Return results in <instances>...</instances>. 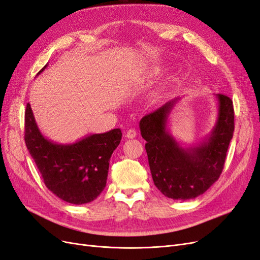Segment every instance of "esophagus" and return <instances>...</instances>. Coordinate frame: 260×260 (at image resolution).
<instances>
[{
  "label": "esophagus",
  "instance_id": "obj_1",
  "mask_svg": "<svg viewBox=\"0 0 260 260\" xmlns=\"http://www.w3.org/2000/svg\"><path fill=\"white\" fill-rule=\"evenodd\" d=\"M125 137L128 139H135L137 137V131L135 129H129L125 133Z\"/></svg>",
  "mask_w": 260,
  "mask_h": 260
}]
</instances>
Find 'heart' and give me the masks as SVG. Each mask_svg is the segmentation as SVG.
I'll use <instances>...</instances> for the list:
<instances>
[{
	"label": "heart",
	"mask_w": 260,
	"mask_h": 260,
	"mask_svg": "<svg viewBox=\"0 0 260 260\" xmlns=\"http://www.w3.org/2000/svg\"><path fill=\"white\" fill-rule=\"evenodd\" d=\"M161 73V68L160 67H152L151 69H148L145 76L146 77H156L158 76ZM156 98H158V95H156Z\"/></svg>",
	"instance_id": "heart-1"
}]
</instances>
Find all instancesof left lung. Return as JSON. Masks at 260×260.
Returning a JSON list of instances; mask_svg holds the SVG:
<instances>
[{"label":"left lung","instance_id":"1","mask_svg":"<svg viewBox=\"0 0 260 260\" xmlns=\"http://www.w3.org/2000/svg\"><path fill=\"white\" fill-rule=\"evenodd\" d=\"M216 98V124L200 144L182 146L167 128L168 118L179 98L145 115L140 121L154 184L169 199L186 201L198 198L221 175L233 137L234 109L229 96L217 94Z\"/></svg>","mask_w":260,"mask_h":260}]
</instances>
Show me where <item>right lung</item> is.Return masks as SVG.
Wrapping results in <instances>:
<instances>
[{"label":"right lung","mask_w":260,"mask_h":260,"mask_svg":"<svg viewBox=\"0 0 260 260\" xmlns=\"http://www.w3.org/2000/svg\"><path fill=\"white\" fill-rule=\"evenodd\" d=\"M46 64L37 76L46 68ZM122 133L113 129L95 133L72 144L46 139L37 125L32 109L25 112V142L46 187L70 204L81 205L95 200L106 186L109 159Z\"/></svg>","instance_id":"obj_1"}]
</instances>
